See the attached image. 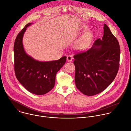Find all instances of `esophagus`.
<instances>
[{"mask_svg":"<svg viewBox=\"0 0 131 131\" xmlns=\"http://www.w3.org/2000/svg\"><path fill=\"white\" fill-rule=\"evenodd\" d=\"M67 60L68 62H71L72 60V57H71V56H70V55L67 56Z\"/></svg>","mask_w":131,"mask_h":131,"instance_id":"1","label":"esophagus"}]
</instances>
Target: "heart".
<instances>
[{"mask_svg":"<svg viewBox=\"0 0 131 131\" xmlns=\"http://www.w3.org/2000/svg\"><path fill=\"white\" fill-rule=\"evenodd\" d=\"M88 27L86 25H83L80 27V30H85L88 29ZM92 37V32L91 31H87L81 37L78 41L77 47L79 50H85L90 45Z\"/></svg>","mask_w":131,"mask_h":131,"instance_id":"obj_1","label":"heart"}]
</instances>
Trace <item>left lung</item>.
<instances>
[{"mask_svg": "<svg viewBox=\"0 0 131 131\" xmlns=\"http://www.w3.org/2000/svg\"><path fill=\"white\" fill-rule=\"evenodd\" d=\"M120 57L119 42L104 24L102 39H97L91 49L73 56L77 88L88 96L103 91L117 75Z\"/></svg>", "mask_w": 131, "mask_h": 131, "instance_id": "1", "label": "left lung"}]
</instances>
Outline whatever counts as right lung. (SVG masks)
<instances>
[{
    "label": "right lung",
    "instance_id": "obj_1",
    "mask_svg": "<svg viewBox=\"0 0 131 131\" xmlns=\"http://www.w3.org/2000/svg\"><path fill=\"white\" fill-rule=\"evenodd\" d=\"M28 23L18 33L14 44V71L18 81L29 92L43 95L55 85L56 74L66 62V57L57 61L41 62L27 54L23 45V37Z\"/></svg>",
    "mask_w": 131,
    "mask_h": 131
}]
</instances>
